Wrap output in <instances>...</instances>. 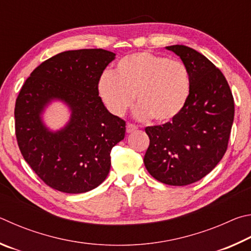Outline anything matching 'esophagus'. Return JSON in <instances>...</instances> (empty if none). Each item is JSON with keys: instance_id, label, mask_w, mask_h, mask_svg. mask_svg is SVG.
Returning <instances> with one entry per match:
<instances>
[{"instance_id": "1", "label": "esophagus", "mask_w": 251, "mask_h": 251, "mask_svg": "<svg viewBox=\"0 0 251 251\" xmlns=\"http://www.w3.org/2000/svg\"><path fill=\"white\" fill-rule=\"evenodd\" d=\"M137 129H138L137 126L132 125V123H128V125H126V132H128V133H132Z\"/></svg>"}]
</instances>
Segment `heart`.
I'll list each match as a JSON object with an SVG mask.
<instances>
[{
    "instance_id": "obj_1",
    "label": "heart",
    "mask_w": 251,
    "mask_h": 251,
    "mask_svg": "<svg viewBox=\"0 0 251 251\" xmlns=\"http://www.w3.org/2000/svg\"><path fill=\"white\" fill-rule=\"evenodd\" d=\"M191 80L185 65L152 52L123 57L114 73H105L99 92L114 116L121 117L132 107L134 97L138 117L160 123L176 118L185 107Z\"/></svg>"
}]
</instances>
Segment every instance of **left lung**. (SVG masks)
<instances>
[{
	"label": "left lung",
	"mask_w": 251,
	"mask_h": 251,
	"mask_svg": "<svg viewBox=\"0 0 251 251\" xmlns=\"http://www.w3.org/2000/svg\"><path fill=\"white\" fill-rule=\"evenodd\" d=\"M187 68L191 91L185 107L172 121L147 126L150 144L144 165L168 185L184 186L206 176L226 153L235 103L225 76L212 61L191 47H166Z\"/></svg>",
	"instance_id": "left-lung-1"
}]
</instances>
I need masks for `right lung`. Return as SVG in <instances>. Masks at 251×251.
I'll return each mask as SVG.
<instances>
[{
    "mask_svg": "<svg viewBox=\"0 0 251 251\" xmlns=\"http://www.w3.org/2000/svg\"><path fill=\"white\" fill-rule=\"evenodd\" d=\"M116 54L104 50H67L35 68L15 102V134L24 160L54 190L91 191L110 171V152L126 134V121L110 113L99 97V80ZM54 99L72 110L65 128L51 133L40 113Z\"/></svg>",
    "mask_w": 251,
    "mask_h": 251,
    "instance_id": "obj_1",
    "label": "right lung"
}]
</instances>
